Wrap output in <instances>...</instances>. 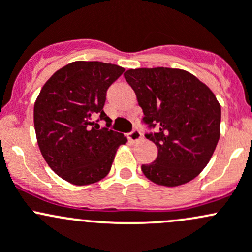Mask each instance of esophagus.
<instances>
[{
    "instance_id": "34e87169",
    "label": "esophagus",
    "mask_w": 252,
    "mask_h": 252,
    "mask_svg": "<svg viewBox=\"0 0 252 252\" xmlns=\"http://www.w3.org/2000/svg\"><path fill=\"white\" fill-rule=\"evenodd\" d=\"M128 139L132 142H139L142 139V133L139 129H133L131 133H128Z\"/></svg>"
}]
</instances>
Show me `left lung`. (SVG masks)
Listing matches in <instances>:
<instances>
[{
  "instance_id": "1",
  "label": "left lung",
  "mask_w": 252,
  "mask_h": 252,
  "mask_svg": "<svg viewBox=\"0 0 252 252\" xmlns=\"http://www.w3.org/2000/svg\"><path fill=\"white\" fill-rule=\"evenodd\" d=\"M134 91L144 123L157 127L147 138L158 158L142 165L158 186L190 182L209 164L221 134V105L211 90L182 69L139 68L124 74Z\"/></svg>"
}]
</instances>
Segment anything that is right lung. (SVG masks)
Instances as JSON below:
<instances>
[{"label":"right lung","instance_id":"1","mask_svg":"<svg viewBox=\"0 0 252 252\" xmlns=\"http://www.w3.org/2000/svg\"><path fill=\"white\" fill-rule=\"evenodd\" d=\"M125 69L102 62H72L57 70L41 88L33 105L38 148L49 167L75 186L103 180L110 171L123 133L100 127L107 90Z\"/></svg>","mask_w":252,"mask_h":252}]
</instances>
